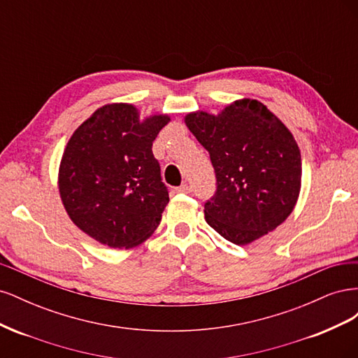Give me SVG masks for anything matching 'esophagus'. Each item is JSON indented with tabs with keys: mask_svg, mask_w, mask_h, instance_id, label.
Here are the masks:
<instances>
[{
	"mask_svg": "<svg viewBox=\"0 0 358 358\" xmlns=\"http://www.w3.org/2000/svg\"><path fill=\"white\" fill-rule=\"evenodd\" d=\"M176 191H178V192H185V194H189V192H191L189 183H182L180 187H178V188H176Z\"/></svg>",
	"mask_w": 358,
	"mask_h": 358,
	"instance_id": "1",
	"label": "esophagus"
}]
</instances>
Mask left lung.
<instances>
[{
	"instance_id": "8db88e82",
	"label": "left lung",
	"mask_w": 358,
	"mask_h": 358,
	"mask_svg": "<svg viewBox=\"0 0 358 358\" xmlns=\"http://www.w3.org/2000/svg\"><path fill=\"white\" fill-rule=\"evenodd\" d=\"M185 124L215 169L216 191L204 203V218L216 233L248 245L288 218L300 192V149L263 103L237 100L216 116L188 113Z\"/></svg>"
}]
</instances>
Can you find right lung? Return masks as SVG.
<instances>
[{"instance_id": "right-lung-1", "label": "right lung", "mask_w": 358, "mask_h": 358, "mask_svg": "<svg viewBox=\"0 0 358 358\" xmlns=\"http://www.w3.org/2000/svg\"><path fill=\"white\" fill-rule=\"evenodd\" d=\"M138 117L133 104L100 107L73 133L59 164V196L70 220L109 248L145 242L169 203L152 143L170 116Z\"/></svg>"}]
</instances>
